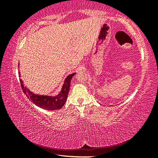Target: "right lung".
Instances as JSON below:
<instances>
[{
    "mask_svg": "<svg viewBox=\"0 0 158 158\" xmlns=\"http://www.w3.org/2000/svg\"><path fill=\"white\" fill-rule=\"evenodd\" d=\"M74 74L75 73L72 74L67 77L60 93L58 95L56 96V97H49V96L38 95L34 94L28 89H26V87L23 86V81L21 79L20 84L23 92L24 93L26 97L29 100H31L32 102L35 104V105L42 109H47V110H57V109L62 108L63 105H65L67 98H68L71 79L74 75ZM19 77H21L20 74Z\"/></svg>",
    "mask_w": 158,
    "mask_h": 158,
    "instance_id": "1",
    "label": "right lung"
}]
</instances>
